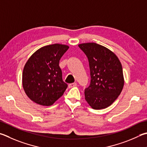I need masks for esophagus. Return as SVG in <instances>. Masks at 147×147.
Masks as SVG:
<instances>
[{
    "label": "esophagus",
    "instance_id": "obj_1",
    "mask_svg": "<svg viewBox=\"0 0 147 147\" xmlns=\"http://www.w3.org/2000/svg\"><path fill=\"white\" fill-rule=\"evenodd\" d=\"M77 85V84L76 82H74V83H72V84H69V88H72V87H76Z\"/></svg>",
    "mask_w": 147,
    "mask_h": 147
}]
</instances>
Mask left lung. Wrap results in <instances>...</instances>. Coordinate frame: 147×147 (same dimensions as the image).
I'll list each match as a JSON object with an SVG mask.
<instances>
[{
    "mask_svg": "<svg viewBox=\"0 0 147 147\" xmlns=\"http://www.w3.org/2000/svg\"><path fill=\"white\" fill-rule=\"evenodd\" d=\"M87 56L90 82L85 89V98L92 109L100 110L112 105L119 96L124 85L121 63L107 48L96 43L79 44Z\"/></svg>",
    "mask_w": 147,
    "mask_h": 147,
    "instance_id": "1",
    "label": "left lung"
}]
</instances>
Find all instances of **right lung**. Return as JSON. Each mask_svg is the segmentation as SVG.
Masks as SVG:
<instances>
[{"instance_id": "obj_1", "label": "right lung", "mask_w": 147, "mask_h": 147, "mask_svg": "<svg viewBox=\"0 0 147 147\" xmlns=\"http://www.w3.org/2000/svg\"><path fill=\"white\" fill-rule=\"evenodd\" d=\"M69 46L52 44L37 50L29 58L22 73V85L30 99L41 105H53L64 93L67 84L63 81L59 62Z\"/></svg>"}]
</instances>
